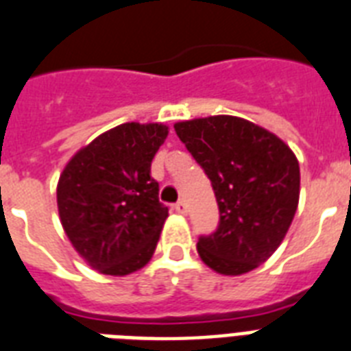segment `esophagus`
Here are the masks:
<instances>
[{"label": "esophagus", "mask_w": 351, "mask_h": 351, "mask_svg": "<svg viewBox=\"0 0 351 351\" xmlns=\"http://www.w3.org/2000/svg\"><path fill=\"white\" fill-rule=\"evenodd\" d=\"M173 209H175L176 213H180V215H186L187 213V206H186V202H184V200H178V202H176L175 206H173Z\"/></svg>", "instance_id": "1"}]
</instances>
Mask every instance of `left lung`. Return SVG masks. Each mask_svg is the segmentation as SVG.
I'll return each instance as SVG.
<instances>
[{
  "mask_svg": "<svg viewBox=\"0 0 351 351\" xmlns=\"http://www.w3.org/2000/svg\"><path fill=\"white\" fill-rule=\"evenodd\" d=\"M175 131L211 180L219 204V226L198 239V255L222 275L255 269L280 245L297 211L295 154L244 118H198L176 123Z\"/></svg>",
  "mask_w": 351,
  "mask_h": 351,
  "instance_id": "obj_1",
  "label": "left lung"
}]
</instances>
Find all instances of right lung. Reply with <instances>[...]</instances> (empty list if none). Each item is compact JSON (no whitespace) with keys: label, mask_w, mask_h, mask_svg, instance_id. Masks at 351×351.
Listing matches in <instances>:
<instances>
[{"label":"right lung","mask_w":351,"mask_h":351,"mask_svg":"<svg viewBox=\"0 0 351 351\" xmlns=\"http://www.w3.org/2000/svg\"><path fill=\"white\" fill-rule=\"evenodd\" d=\"M165 136L162 123H121L74 154L60 176L63 230L100 273L123 277L153 256L167 208L151 162Z\"/></svg>","instance_id":"add662e5"}]
</instances>
